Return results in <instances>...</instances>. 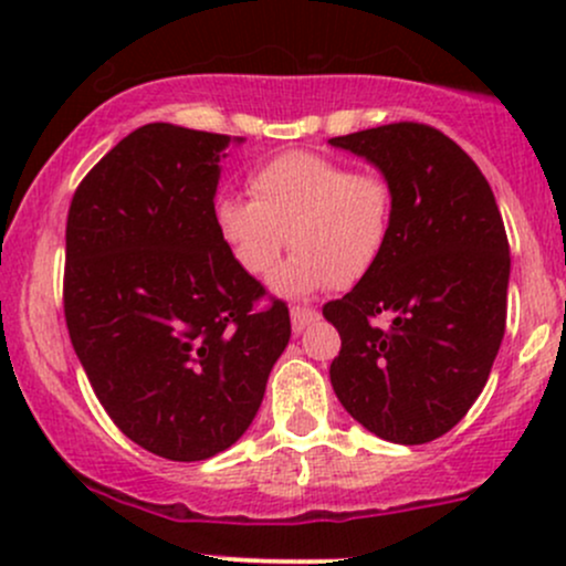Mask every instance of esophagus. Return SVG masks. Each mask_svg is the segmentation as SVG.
I'll return each mask as SVG.
<instances>
[{
	"label": "esophagus",
	"instance_id": "1",
	"mask_svg": "<svg viewBox=\"0 0 566 566\" xmlns=\"http://www.w3.org/2000/svg\"><path fill=\"white\" fill-rule=\"evenodd\" d=\"M290 316H292V329H295V333H303L308 324H314L316 319H319V311L305 308V305H292Z\"/></svg>",
	"mask_w": 566,
	"mask_h": 566
}]
</instances>
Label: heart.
<instances>
[{"mask_svg": "<svg viewBox=\"0 0 566 566\" xmlns=\"http://www.w3.org/2000/svg\"><path fill=\"white\" fill-rule=\"evenodd\" d=\"M252 199L220 193L212 201L218 237L250 276L276 271L290 247L295 258L276 276L284 295L365 279L391 242L394 188L378 172H354L346 161L287 151L247 175Z\"/></svg>", "mask_w": 566, "mask_h": 566, "instance_id": "heart-1", "label": "heart"}]
</instances>
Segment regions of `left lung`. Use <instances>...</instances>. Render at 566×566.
Instances as JSON below:
<instances>
[{"label": "left lung", "instance_id": "obj_1", "mask_svg": "<svg viewBox=\"0 0 566 566\" xmlns=\"http://www.w3.org/2000/svg\"><path fill=\"white\" fill-rule=\"evenodd\" d=\"M329 146L365 157L394 188L386 252L322 308L340 333L329 380L354 420L394 444H426L463 420L505 333L511 255L495 193L439 129L396 122ZM388 313V328L371 324Z\"/></svg>", "mask_w": 566, "mask_h": 566}]
</instances>
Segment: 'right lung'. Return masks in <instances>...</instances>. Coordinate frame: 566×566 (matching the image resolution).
Returning <instances> with one entry per match:
<instances>
[{
  "label": "right lung",
  "instance_id": "add662e5",
  "mask_svg": "<svg viewBox=\"0 0 566 566\" xmlns=\"http://www.w3.org/2000/svg\"><path fill=\"white\" fill-rule=\"evenodd\" d=\"M229 135L154 122L84 175L69 207L63 311L108 418L143 450L191 463L229 450L290 343L282 301L212 220Z\"/></svg>",
  "mask_w": 566,
  "mask_h": 566
}]
</instances>
